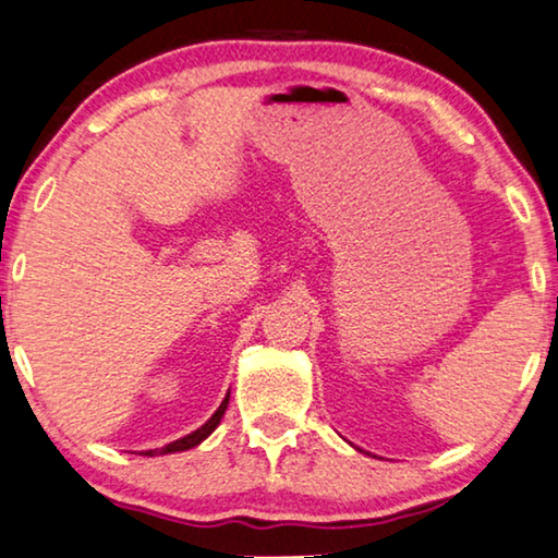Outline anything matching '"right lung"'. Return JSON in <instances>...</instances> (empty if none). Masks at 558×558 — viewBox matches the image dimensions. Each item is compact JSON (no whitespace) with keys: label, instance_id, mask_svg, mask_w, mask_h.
Here are the masks:
<instances>
[{"label":"right lung","instance_id":"1","mask_svg":"<svg viewBox=\"0 0 558 558\" xmlns=\"http://www.w3.org/2000/svg\"><path fill=\"white\" fill-rule=\"evenodd\" d=\"M227 404H229V393L225 397V401H221L219 404V409L214 411L211 414V418L204 426H199L196 428V432H192V434H186V436H182V439H177V441H171V444H167V447H161V449H149V451H142V457H161V453H174V451H186V449H194V447H199V444L207 439V436L214 432V428L219 426V422H221V416H225V411H227Z\"/></svg>","mask_w":558,"mask_h":558}]
</instances>
